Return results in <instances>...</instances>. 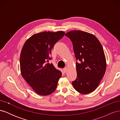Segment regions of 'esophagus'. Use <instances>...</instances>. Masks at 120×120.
<instances>
[{"mask_svg": "<svg viewBox=\"0 0 120 120\" xmlns=\"http://www.w3.org/2000/svg\"><path fill=\"white\" fill-rule=\"evenodd\" d=\"M67 68H65L63 69V71L64 73H66V72H67Z\"/></svg>", "mask_w": 120, "mask_h": 120, "instance_id": "esophagus-1", "label": "esophagus"}]
</instances>
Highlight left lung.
Segmentation results:
<instances>
[{"mask_svg": "<svg viewBox=\"0 0 120 120\" xmlns=\"http://www.w3.org/2000/svg\"><path fill=\"white\" fill-rule=\"evenodd\" d=\"M71 39L76 60L77 78L72 82L75 89L82 94L95 90L106 70L104 49L95 35L80 30H72L65 34Z\"/></svg>", "mask_w": 120, "mask_h": 120, "instance_id": "left-lung-1", "label": "left lung"}]
</instances>
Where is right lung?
<instances>
[{"mask_svg": "<svg viewBox=\"0 0 120 120\" xmlns=\"http://www.w3.org/2000/svg\"><path fill=\"white\" fill-rule=\"evenodd\" d=\"M65 33L45 31L34 34L25 42L20 56L22 77L34 91L41 96H48L56 90L61 72L52 64L51 50Z\"/></svg>", "mask_w": 120, "mask_h": 120, "instance_id": "add662e5", "label": "right lung"}]
</instances>
